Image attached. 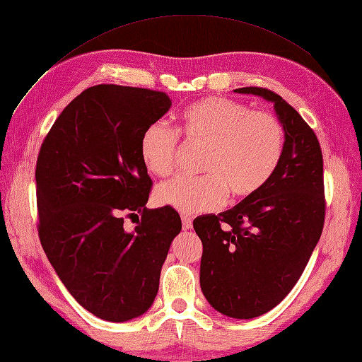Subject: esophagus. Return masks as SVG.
<instances>
[{"instance_id":"obj_1","label":"esophagus","mask_w":362,"mask_h":362,"mask_svg":"<svg viewBox=\"0 0 362 362\" xmlns=\"http://www.w3.org/2000/svg\"><path fill=\"white\" fill-rule=\"evenodd\" d=\"M182 227H183V230L193 228V221H191L189 216H182Z\"/></svg>"}]
</instances>
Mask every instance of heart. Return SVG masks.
<instances>
[{
  "label": "heart",
  "mask_w": 362,
  "mask_h": 362,
  "mask_svg": "<svg viewBox=\"0 0 362 362\" xmlns=\"http://www.w3.org/2000/svg\"><path fill=\"white\" fill-rule=\"evenodd\" d=\"M180 130L189 143L204 144L202 177H177L156 189V202L182 214L221 209L227 191L245 197L263 188L279 168L284 129L275 115L250 110L227 98H205L180 113ZM179 136L163 122L141 135L140 156L148 171L165 177L175 168Z\"/></svg>",
  "instance_id": "heart-1"
}]
</instances>
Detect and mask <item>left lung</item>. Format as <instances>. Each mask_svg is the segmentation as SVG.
Returning <instances> with one entry per match:
<instances>
[{
    "mask_svg": "<svg viewBox=\"0 0 362 362\" xmlns=\"http://www.w3.org/2000/svg\"><path fill=\"white\" fill-rule=\"evenodd\" d=\"M274 104L284 129L279 168L266 185L233 209L194 219L201 238V289L214 310L253 319L296 286L319 243L325 219L324 160L316 134L271 90L244 87Z\"/></svg>",
    "mask_w": 362,
    "mask_h": 362,
    "instance_id": "obj_1",
    "label": "left lung"
}]
</instances>
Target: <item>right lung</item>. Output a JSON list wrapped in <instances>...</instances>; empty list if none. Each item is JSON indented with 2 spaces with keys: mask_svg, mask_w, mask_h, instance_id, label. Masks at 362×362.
<instances>
[{
  "mask_svg": "<svg viewBox=\"0 0 362 362\" xmlns=\"http://www.w3.org/2000/svg\"><path fill=\"white\" fill-rule=\"evenodd\" d=\"M173 105L166 93L101 83L74 98L37 158L38 236L54 271L81 306L109 322L151 308L179 213L146 209L152 180L141 135ZM138 211L132 233L122 214Z\"/></svg>",
  "mask_w": 362,
  "mask_h": 362,
  "instance_id": "add662e5",
  "label": "right lung"
}]
</instances>
